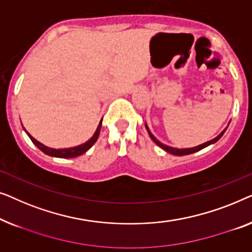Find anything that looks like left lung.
I'll return each instance as SVG.
<instances>
[{"instance_id":"1","label":"left lung","mask_w":252,"mask_h":252,"mask_svg":"<svg viewBox=\"0 0 252 252\" xmlns=\"http://www.w3.org/2000/svg\"><path fill=\"white\" fill-rule=\"evenodd\" d=\"M145 126H146V129H147V131H148V133H150V136H151V138H152V140H153L154 143L158 145V146H160L161 148H163V150L166 151V152H168V153H170V154L177 155V157H183V155H189V154L195 153V152L201 151L202 148L207 147V146H209V145H211V144H215L216 141H218L219 139H220L222 134L225 133L226 129H227V127H226V129H225L224 131H221L220 134H218V136L216 137V138H214V139H212V140H210V141H207V143H204V144H202V145H198V146H196V147H192V148H185V150H178V148H173V147L166 146V145H164V144L160 143V141H158V140L157 139V138H155V137L153 136V134L151 133V131H150V129H148L147 125H145Z\"/></svg>"}]
</instances>
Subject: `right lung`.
<instances>
[{"mask_svg":"<svg viewBox=\"0 0 252 252\" xmlns=\"http://www.w3.org/2000/svg\"><path fill=\"white\" fill-rule=\"evenodd\" d=\"M101 121H102V120H101ZM101 121H100V123H99V126L97 127V130H95V132H94V136H92L90 139L87 141V143L80 145V146L72 147V148H63V150H55V148H50V147L44 146L43 144H41L40 141H37L36 139H35V138L32 137L28 132H27V134H28V137L31 138V140L33 141V144L35 145V146H37L38 150H41L44 154L49 155V157L63 158H76V157H80V155H82V154L86 153L88 150H90V148L92 147V145H94L95 141H97L98 137H99V132H100Z\"/></svg>","mask_w":252,"mask_h":252,"instance_id":"add662e5","label":"right lung"}]
</instances>
